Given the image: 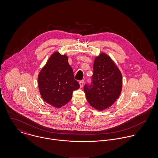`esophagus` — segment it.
Returning <instances> with one entry per match:
<instances>
[{"label":"esophagus","instance_id":"1","mask_svg":"<svg viewBox=\"0 0 158 158\" xmlns=\"http://www.w3.org/2000/svg\"><path fill=\"white\" fill-rule=\"evenodd\" d=\"M79 84H80V87L82 88V87L83 86V85H84V80H81V81H80Z\"/></svg>","mask_w":158,"mask_h":158}]
</instances>
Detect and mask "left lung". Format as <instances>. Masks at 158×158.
<instances>
[{"label":"left lung","instance_id":"left-lung-1","mask_svg":"<svg viewBox=\"0 0 158 158\" xmlns=\"http://www.w3.org/2000/svg\"><path fill=\"white\" fill-rule=\"evenodd\" d=\"M91 83H86L84 91L90 105L100 111L111 106L119 97L122 76L109 56L101 53L94 63Z\"/></svg>","mask_w":158,"mask_h":158}]
</instances>
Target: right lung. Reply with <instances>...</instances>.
I'll return each mask as SVG.
<instances>
[{
	"mask_svg": "<svg viewBox=\"0 0 158 158\" xmlns=\"http://www.w3.org/2000/svg\"><path fill=\"white\" fill-rule=\"evenodd\" d=\"M38 86L43 100L52 106L60 108L69 102L73 90L80 88L74 79L73 72L68 56L54 53L38 75Z\"/></svg>",
	"mask_w": 158,
	"mask_h": 158,
	"instance_id": "1",
	"label": "right lung"
}]
</instances>
